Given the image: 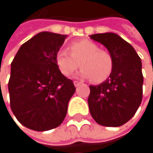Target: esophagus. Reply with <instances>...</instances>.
<instances>
[{
    "mask_svg": "<svg viewBox=\"0 0 153 153\" xmlns=\"http://www.w3.org/2000/svg\"><path fill=\"white\" fill-rule=\"evenodd\" d=\"M73 83H74V86H75V87H78V86H80V85L82 84V82H78V81H74Z\"/></svg>",
    "mask_w": 153,
    "mask_h": 153,
    "instance_id": "1",
    "label": "esophagus"
}]
</instances>
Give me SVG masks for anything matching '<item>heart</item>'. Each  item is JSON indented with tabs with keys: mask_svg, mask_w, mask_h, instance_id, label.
<instances>
[{
	"mask_svg": "<svg viewBox=\"0 0 153 153\" xmlns=\"http://www.w3.org/2000/svg\"><path fill=\"white\" fill-rule=\"evenodd\" d=\"M70 53L60 50L55 55V64L64 76H70L79 67V75L82 78L91 79L95 83H101L111 75L114 60L111 53L100 49L99 45L88 39L71 43L68 46Z\"/></svg>",
	"mask_w": 153,
	"mask_h": 153,
	"instance_id": "b5f03b06",
	"label": "heart"
}]
</instances>
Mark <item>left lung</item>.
I'll return each instance as SVG.
<instances>
[{
  "label": "left lung",
  "instance_id": "left-lung-1",
  "mask_svg": "<svg viewBox=\"0 0 153 153\" xmlns=\"http://www.w3.org/2000/svg\"><path fill=\"white\" fill-rule=\"evenodd\" d=\"M90 37L102 44L114 60L108 79L99 85L90 86L88 104L91 115L100 126H123L134 116L143 100L141 58L134 48L117 34H94Z\"/></svg>",
  "mask_w": 153,
  "mask_h": 153
}]
</instances>
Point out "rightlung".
<instances>
[{
    "label": "right lung",
    "instance_id": "obj_1",
    "mask_svg": "<svg viewBox=\"0 0 153 153\" xmlns=\"http://www.w3.org/2000/svg\"><path fill=\"white\" fill-rule=\"evenodd\" d=\"M66 35L40 32L15 55L8 84L11 111L24 126L48 131L59 126L76 89L55 64Z\"/></svg>",
    "mask_w": 153,
    "mask_h": 153
}]
</instances>
